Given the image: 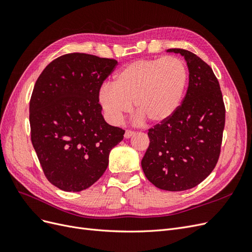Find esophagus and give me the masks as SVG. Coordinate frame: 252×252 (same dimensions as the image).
<instances>
[{"instance_id":"1","label":"esophagus","mask_w":252,"mask_h":252,"mask_svg":"<svg viewBox=\"0 0 252 252\" xmlns=\"http://www.w3.org/2000/svg\"><path fill=\"white\" fill-rule=\"evenodd\" d=\"M134 133H135L134 131H132V130H129V129H128V130H126V132H125V135H124V136H125L126 139H129V138H131L132 135H134Z\"/></svg>"}]
</instances>
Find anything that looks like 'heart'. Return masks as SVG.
I'll return each instance as SVG.
<instances>
[{"label":"heart","mask_w":252,"mask_h":252,"mask_svg":"<svg viewBox=\"0 0 252 252\" xmlns=\"http://www.w3.org/2000/svg\"><path fill=\"white\" fill-rule=\"evenodd\" d=\"M187 80L186 66L178 58L142 59L122 68L114 77V85H103L98 102L112 124H119L133 104L141 118L159 125L180 108Z\"/></svg>","instance_id":"heart-1"}]
</instances>
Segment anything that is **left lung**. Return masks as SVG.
Masks as SVG:
<instances>
[{
  "label": "left lung",
  "mask_w": 252,
  "mask_h": 252,
  "mask_svg": "<svg viewBox=\"0 0 252 252\" xmlns=\"http://www.w3.org/2000/svg\"><path fill=\"white\" fill-rule=\"evenodd\" d=\"M167 51L184 57L189 70L188 88L174 116L148 130L150 143L142 168L156 187L183 191L199 185L215 169L226 110L211 67L188 50Z\"/></svg>",
  "instance_id": "1"
}]
</instances>
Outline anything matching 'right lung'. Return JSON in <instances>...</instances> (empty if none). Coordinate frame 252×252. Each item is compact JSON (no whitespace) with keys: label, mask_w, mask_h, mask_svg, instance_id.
<instances>
[{"label":"right lung","mask_w":252,"mask_h":252,"mask_svg":"<svg viewBox=\"0 0 252 252\" xmlns=\"http://www.w3.org/2000/svg\"><path fill=\"white\" fill-rule=\"evenodd\" d=\"M118 65L113 59L67 53L37 78L29 103L32 143L46 179L64 191L90 187L108 166L125 130L102 116L98 93Z\"/></svg>","instance_id":"right-lung-1"}]
</instances>
